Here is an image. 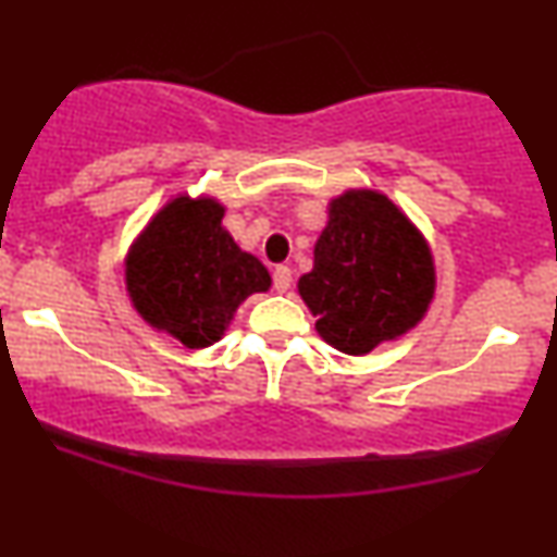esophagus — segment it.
I'll return each mask as SVG.
<instances>
[{"label": "esophagus", "mask_w": 557, "mask_h": 557, "mask_svg": "<svg viewBox=\"0 0 557 557\" xmlns=\"http://www.w3.org/2000/svg\"><path fill=\"white\" fill-rule=\"evenodd\" d=\"M290 283H293V272H290V267H285V264L274 267V272H272V285H274V290H277V293H285L287 287H290Z\"/></svg>", "instance_id": "34e87169"}]
</instances>
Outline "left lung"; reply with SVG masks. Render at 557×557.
Masks as SVG:
<instances>
[{"instance_id": "1", "label": "left lung", "mask_w": 557, "mask_h": 557, "mask_svg": "<svg viewBox=\"0 0 557 557\" xmlns=\"http://www.w3.org/2000/svg\"><path fill=\"white\" fill-rule=\"evenodd\" d=\"M298 293L324 341L363 356L426 314L434 296L432 253L387 196L348 190L330 203L314 270L298 280Z\"/></svg>"}]
</instances>
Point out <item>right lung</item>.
Listing matches in <instances>:
<instances>
[{"mask_svg":"<svg viewBox=\"0 0 557 557\" xmlns=\"http://www.w3.org/2000/svg\"><path fill=\"white\" fill-rule=\"evenodd\" d=\"M222 216L214 198H172L127 257L125 285L136 311L185 348L220 341L243 300L272 285L267 267L240 251Z\"/></svg>","mask_w":557,"mask_h":557,"instance_id":"obj_1","label":"right lung"}]
</instances>
